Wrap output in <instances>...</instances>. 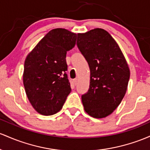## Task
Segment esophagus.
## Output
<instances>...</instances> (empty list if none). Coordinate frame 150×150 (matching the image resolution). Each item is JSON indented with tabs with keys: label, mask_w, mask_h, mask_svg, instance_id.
I'll return each mask as SVG.
<instances>
[{
	"label": "esophagus",
	"mask_w": 150,
	"mask_h": 150,
	"mask_svg": "<svg viewBox=\"0 0 150 150\" xmlns=\"http://www.w3.org/2000/svg\"><path fill=\"white\" fill-rule=\"evenodd\" d=\"M77 81H78V79H74L73 80V83H74V86H76L77 84Z\"/></svg>",
	"instance_id": "1"
}]
</instances>
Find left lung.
I'll return each mask as SVG.
<instances>
[{
  "label": "left lung",
  "mask_w": 150,
  "mask_h": 150,
  "mask_svg": "<svg viewBox=\"0 0 150 150\" xmlns=\"http://www.w3.org/2000/svg\"><path fill=\"white\" fill-rule=\"evenodd\" d=\"M77 46L88 64L90 85L81 96L85 111L95 118L112 113L125 96L129 69L115 40L106 30L78 33Z\"/></svg>",
  "instance_id": "obj_1"
}]
</instances>
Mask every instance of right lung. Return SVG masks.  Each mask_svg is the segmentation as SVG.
Here are the masks:
<instances>
[{
	"label": "right lung",
	"instance_id": "add662e5",
	"mask_svg": "<svg viewBox=\"0 0 150 150\" xmlns=\"http://www.w3.org/2000/svg\"><path fill=\"white\" fill-rule=\"evenodd\" d=\"M76 37L63 28L50 30L25 59L23 76L25 93L41 115L59 111L71 91L66 74V55L74 47Z\"/></svg>",
	"mask_w": 150,
	"mask_h": 150
}]
</instances>
